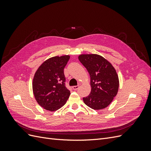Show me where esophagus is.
<instances>
[{
    "instance_id": "1",
    "label": "esophagus",
    "mask_w": 151,
    "mask_h": 151,
    "mask_svg": "<svg viewBox=\"0 0 151 151\" xmlns=\"http://www.w3.org/2000/svg\"><path fill=\"white\" fill-rule=\"evenodd\" d=\"M79 85H77V86H73V87H72V89H74V90H77V89H79Z\"/></svg>"
}]
</instances>
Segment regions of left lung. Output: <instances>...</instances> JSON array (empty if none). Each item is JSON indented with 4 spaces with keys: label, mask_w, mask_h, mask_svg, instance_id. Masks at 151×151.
Wrapping results in <instances>:
<instances>
[{
    "label": "left lung",
    "mask_w": 151,
    "mask_h": 151,
    "mask_svg": "<svg viewBox=\"0 0 151 151\" xmlns=\"http://www.w3.org/2000/svg\"><path fill=\"white\" fill-rule=\"evenodd\" d=\"M79 60L91 77V91L89 96L83 98L84 103L93 109L106 108L117 94L119 80L112 65L97 54H83Z\"/></svg>",
    "instance_id": "left-lung-1"
}]
</instances>
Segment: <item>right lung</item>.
<instances>
[{
	"label": "right lung",
	"mask_w": 151,
	"mask_h": 151,
	"mask_svg": "<svg viewBox=\"0 0 151 151\" xmlns=\"http://www.w3.org/2000/svg\"><path fill=\"white\" fill-rule=\"evenodd\" d=\"M69 55L53 57L45 61L36 70L33 91L36 101L47 110L53 111L62 108L70 94L65 86L63 69Z\"/></svg>",
	"instance_id": "obj_1"
}]
</instances>
